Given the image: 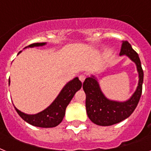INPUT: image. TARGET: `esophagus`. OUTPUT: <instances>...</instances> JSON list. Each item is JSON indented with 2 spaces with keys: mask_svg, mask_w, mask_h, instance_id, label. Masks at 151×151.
<instances>
[{
  "mask_svg": "<svg viewBox=\"0 0 151 151\" xmlns=\"http://www.w3.org/2000/svg\"><path fill=\"white\" fill-rule=\"evenodd\" d=\"M85 78H86V77H85V74H81V75H79V79H80V81L82 83L85 81Z\"/></svg>",
  "mask_w": 151,
  "mask_h": 151,
  "instance_id": "obj_1",
  "label": "esophagus"
}]
</instances>
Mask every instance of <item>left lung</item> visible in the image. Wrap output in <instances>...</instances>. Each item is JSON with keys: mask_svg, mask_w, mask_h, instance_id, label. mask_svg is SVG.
Wrapping results in <instances>:
<instances>
[{"mask_svg": "<svg viewBox=\"0 0 151 151\" xmlns=\"http://www.w3.org/2000/svg\"><path fill=\"white\" fill-rule=\"evenodd\" d=\"M119 55H126L136 64L139 74L138 86L128 100L120 102L111 100L105 96L98 79L94 75L86 78L83 83V89L86 95V111L88 118L97 125L109 126L124 121L133 113L140 99L143 71L139 57L128 41H122Z\"/></svg>", "mask_w": 151, "mask_h": 151, "instance_id": "obj_1", "label": "left lung"}]
</instances>
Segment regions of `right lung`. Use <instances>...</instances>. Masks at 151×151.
Segmentation results:
<instances>
[{
  "instance_id": "obj_1",
  "label": "right lung",
  "mask_w": 151,
  "mask_h": 151,
  "mask_svg": "<svg viewBox=\"0 0 151 151\" xmlns=\"http://www.w3.org/2000/svg\"><path fill=\"white\" fill-rule=\"evenodd\" d=\"M46 44H47L46 42L34 43L27 46L25 48L40 47V46L45 45ZM20 52H19V54ZM9 84H10V80H9ZM81 85L82 84L78 77L73 78V80L70 81L65 85L61 92H59L55 100L48 107L35 114H27L18 110L15 106H14L19 115L27 123L34 126L41 127V128H53L61 123L65 116L66 106H68L71 99H73L76 92L81 89Z\"/></svg>"
}]
</instances>
